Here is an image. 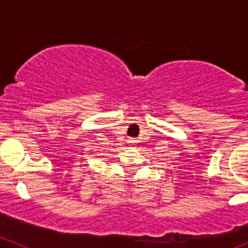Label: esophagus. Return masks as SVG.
<instances>
[{"instance_id":"1","label":"esophagus","mask_w":248,"mask_h":248,"mask_svg":"<svg viewBox=\"0 0 248 248\" xmlns=\"http://www.w3.org/2000/svg\"><path fill=\"white\" fill-rule=\"evenodd\" d=\"M128 144H129V145H132V146H134V145L137 144V139H134V138H129V139H128Z\"/></svg>"}]
</instances>
